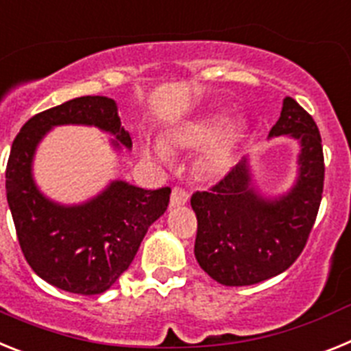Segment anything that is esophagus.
Masks as SVG:
<instances>
[{"label": "esophagus", "mask_w": 351, "mask_h": 351, "mask_svg": "<svg viewBox=\"0 0 351 351\" xmlns=\"http://www.w3.org/2000/svg\"><path fill=\"white\" fill-rule=\"evenodd\" d=\"M189 201V193L182 187H175L171 193V206H180L185 205Z\"/></svg>", "instance_id": "esophagus-1"}]
</instances>
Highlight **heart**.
<instances>
[{"mask_svg":"<svg viewBox=\"0 0 351 351\" xmlns=\"http://www.w3.org/2000/svg\"><path fill=\"white\" fill-rule=\"evenodd\" d=\"M240 139L242 132L237 125H230V120L222 114H212L182 125L169 136L167 148H206L201 157V171L208 176H221L230 169ZM152 154L160 160L169 158L164 146H155Z\"/></svg>","mask_w":351,"mask_h":351,"instance_id":"obj_1","label":"heart"}]
</instances>
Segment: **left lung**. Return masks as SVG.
I'll use <instances>...</instances> for the list:
<instances>
[{
	"mask_svg": "<svg viewBox=\"0 0 351 351\" xmlns=\"http://www.w3.org/2000/svg\"><path fill=\"white\" fill-rule=\"evenodd\" d=\"M300 143L298 178L285 196H260L251 185L247 158L210 191L194 193L197 233L194 254L213 281L249 286L285 272L306 247L323 194L325 162L318 125L295 99L286 97L268 138Z\"/></svg>",
	"mask_w": 351,
	"mask_h": 351,
	"instance_id": "left-lung-1",
	"label": "left lung"
}]
</instances>
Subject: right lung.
Masks as SVG:
<instances>
[{
	"mask_svg": "<svg viewBox=\"0 0 351 351\" xmlns=\"http://www.w3.org/2000/svg\"><path fill=\"white\" fill-rule=\"evenodd\" d=\"M93 125L132 146L117 102L79 97L29 118L15 136L7 164V201L23 254L33 272L70 293L99 295L130 267L148 228L169 205L171 189L146 191L117 180L83 205L63 206L36 189L32 162L36 145L56 125Z\"/></svg>",
	"mask_w": 351,
	"mask_h": 351,
	"instance_id": "add662e5",
	"label": "right lung"
}]
</instances>
